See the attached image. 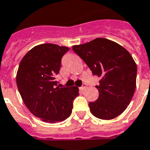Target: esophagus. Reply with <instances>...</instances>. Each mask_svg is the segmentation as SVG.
Instances as JSON below:
<instances>
[{
	"instance_id": "esophagus-1",
	"label": "esophagus",
	"mask_w": 150,
	"mask_h": 150,
	"mask_svg": "<svg viewBox=\"0 0 150 150\" xmlns=\"http://www.w3.org/2000/svg\"><path fill=\"white\" fill-rule=\"evenodd\" d=\"M86 88V83H83V86H81V87H80V90H81V91H83L85 88Z\"/></svg>"
}]
</instances>
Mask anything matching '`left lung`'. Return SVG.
<instances>
[{"instance_id": "obj_1", "label": "left lung", "mask_w": 150, "mask_h": 150, "mask_svg": "<svg viewBox=\"0 0 150 150\" xmlns=\"http://www.w3.org/2000/svg\"><path fill=\"white\" fill-rule=\"evenodd\" d=\"M72 49L100 79L96 86L98 99L88 103L92 114L105 120L117 117L127 108L136 89L137 67L132 55L119 44L102 38Z\"/></svg>"}]
</instances>
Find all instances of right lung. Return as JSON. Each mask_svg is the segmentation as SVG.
<instances>
[{
    "label": "right lung",
    "instance_id": "right-lung-1",
    "mask_svg": "<svg viewBox=\"0 0 150 150\" xmlns=\"http://www.w3.org/2000/svg\"><path fill=\"white\" fill-rule=\"evenodd\" d=\"M69 47L42 44L29 51L18 67L16 81L23 102L36 117L51 123L69 118L79 88H60L55 80Z\"/></svg>",
    "mask_w": 150,
    "mask_h": 150
}]
</instances>
